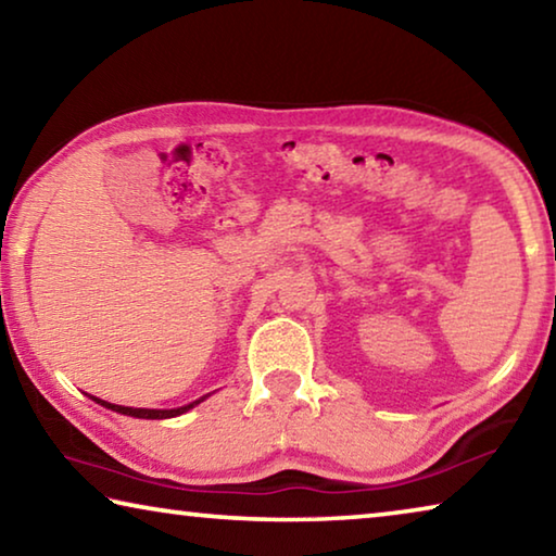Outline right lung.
Returning a JSON list of instances; mask_svg holds the SVG:
<instances>
[{"label": "right lung", "instance_id": "1", "mask_svg": "<svg viewBox=\"0 0 556 556\" xmlns=\"http://www.w3.org/2000/svg\"><path fill=\"white\" fill-rule=\"evenodd\" d=\"M205 397H208V394H205ZM205 397L195 400V402H191V404H186V407H176V409H137V407H122V404H112V402L98 400V397H92V400H96L98 404H102V407L112 409V412L127 414V417H137V419H168V417H178V414L193 409L195 404H201Z\"/></svg>", "mask_w": 556, "mask_h": 556}]
</instances>
